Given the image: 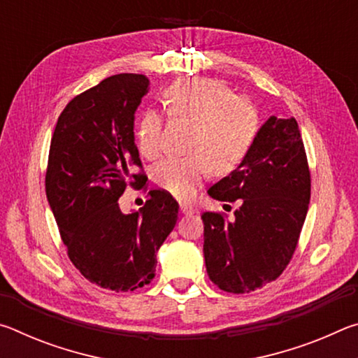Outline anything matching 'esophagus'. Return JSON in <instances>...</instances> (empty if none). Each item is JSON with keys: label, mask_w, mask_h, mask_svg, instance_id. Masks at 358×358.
Instances as JSON below:
<instances>
[{"label": "esophagus", "mask_w": 358, "mask_h": 358, "mask_svg": "<svg viewBox=\"0 0 358 358\" xmlns=\"http://www.w3.org/2000/svg\"><path fill=\"white\" fill-rule=\"evenodd\" d=\"M180 210L183 215H192L194 211H196L191 207V205H186V203H180Z\"/></svg>", "instance_id": "34e87169"}]
</instances>
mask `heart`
<instances>
[{
	"label": "heart",
	"instance_id": "1",
	"mask_svg": "<svg viewBox=\"0 0 358 358\" xmlns=\"http://www.w3.org/2000/svg\"><path fill=\"white\" fill-rule=\"evenodd\" d=\"M171 120L191 124L183 157H166L153 169L155 183L172 196L191 197L208 177L234 172L246 159L259 131V113L252 102L234 94L216 78H192L169 85L161 96ZM161 113L145 110L136 128L137 150L148 159L162 153Z\"/></svg>",
	"mask_w": 358,
	"mask_h": 358
}]
</instances>
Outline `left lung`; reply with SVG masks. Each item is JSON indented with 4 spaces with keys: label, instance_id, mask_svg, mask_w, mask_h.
I'll list each match as a JSON object with an SVG mask.
<instances>
[{
    "label": "left lung",
    "instance_id": "left-lung-1",
    "mask_svg": "<svg viewBox=\"0 0 358 358\" xmlns=\"http://www.w3.org/2000/svg\"><path fill=\"white\" fill-rule=\"evenodd\" d=\"M208 194L238 202L232 220L203 211V256L211 282L248 294L280 278L299 245L311 173L295 118L270 117L246 159Z\"/></svg>",
    "mask_w": 358,
    "mask_h": 358
}]
</instances>
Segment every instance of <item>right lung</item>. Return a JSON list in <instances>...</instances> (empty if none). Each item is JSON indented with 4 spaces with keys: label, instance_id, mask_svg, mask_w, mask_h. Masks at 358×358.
Listing matches in <instances>:
<instances>
[{
    "label": "right lung",
    "instance_id": "add662e5",
    "mask_svg": "<svg viewBox=\"0 0 358 358\" xmlns=\"http://www.w3.org/2000/svg\"><path fill=\"white\" fill-rule=\"evenodd\" d=\"M147 92V76L117 74L77 94L48 151L45 194L68 257L88 281L115 292L153 280L156 251L178 217L164 189H151L141 211L120 210L126 187L148 189L134 142V112Z\"/></svg>",
    "mask_w": 358,
    "mask_h": 358
}]
</instances>
